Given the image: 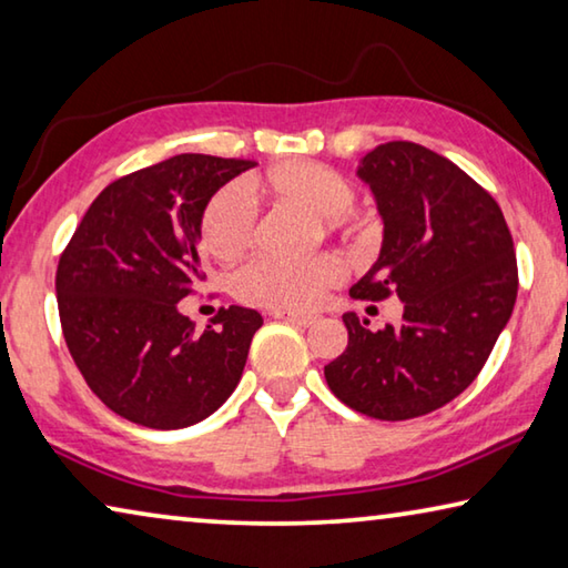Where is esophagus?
<instances>
[{
    "label": "esophagus",
    "mask_w": 568,
    "mask_h": 568,
    "mask_svg": "<svg viewBox=\"0 0 568 568\" xmlns=\"http://www.w3.org/2000/svg\"><path fill=\"white\" fill-rule=\"evenodd\" d=\"M273 318L298 323V326H311V323H316V316H311V313H295V311H273Z\"/></svg>",
    "instance_id": "obj_1"
}]
</instances>
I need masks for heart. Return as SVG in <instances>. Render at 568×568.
Segmentation results:
<instances>
[{"instance_id":"b5f03b06","label":"heart","mask_w":568,"mask_h":568,"mask_svg":"<svg viewBox=\"0 0 568 568\" xmlns=\"http://www.w3.org/2000/svg\"><path fill=\"white\" fill-rule=\"evenodd\" d=\"M247 192L270 204L298 206L316 214L326 232L356 230V186L333 166L308 159H287L260 176H250ZM257 220L237 186H224L202 214V240L220 263H235L255 245ZM341 277V263L331 252L308 260L257 257L235 275V293L250 305L275 311L313 308Z\"/></svg>"}]
</instances>
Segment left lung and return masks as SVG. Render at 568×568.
<instances>
[{"label": "left lung", "mask_w": 568, "mask_h": 568, "mask_svg": "<svg viewBox=\"0 0 568 568\" xmlns=\"http://www.w3.org/2000/svg\"><path fill=\"white\" fill-rule=\"evenodd\" d=\"M358 176L376 196L384 242L348 293L397 295L404 316L372 331L344 313L348 346L323 374L346 407L414 419L453 402L488 362L516 305V250L498 202L419 143H382L362 159Z\"/></svg>", "instance_id": "8db88e82"}]
</instances>
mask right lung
Segmentation results:
<instances>
[{"mask_svg": "<svg viewBox=\"0 0 568 568\" xmlns=\"http://www.w3.org/2000/svg\"><path fill=\"white\" fill-rule=\"evenodd\" d=\"M250 159L179 154L108 184L62 250L60 326L85 384L108 409L151 429L217 412L263 326L252 308H220L212 326L179 313L204 281V206Z\"/></svg>", "mask_w": 568, "mask_h": 568, "instance_id": "obj_1", "label": "right lung"}]
</instances>
